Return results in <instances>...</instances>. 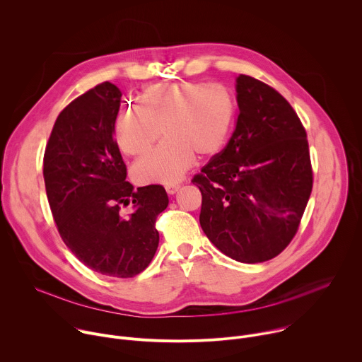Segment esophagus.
Returning a JSON list of instances; mask_svg holds the SVG:
<instances>
[{
  "label": "esophagus",
  "instance_id": "34e87169",
  "mask_svg": "<svg viewBox=\"0 0 362 362\" xmlns=\"http://www.w3.org/2000/svg\"><path fill=\"white\" fill-rule=\"evenodd\" d=\"M177 190H179V185H168L166 186V192L169 194H175Z\"/></svg>",
  "mask_w": 362,
  "mask_h": 362
}]
</instances>
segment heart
Returning <instances> with one entry per match:
<instances>
[{"label":"heart","mask_w":362,"mask_h":362,"mask_svg":"<svg viewBox=\"0 0 362 362\" xmlns=\"http://www.w3.org/2000/svg\"><path fill=\"white\" fill-rule=\"evenodd\" d=\"M238 101L223 84L175 83L150 86L140 107L119 113L115 134L130 156L144 154L162 134L165 140L134 165L140 183H175L194 163L196 153L212 158L226 144Z\"/></svg>","instance_id":"b5f03b06"}]
</instances>
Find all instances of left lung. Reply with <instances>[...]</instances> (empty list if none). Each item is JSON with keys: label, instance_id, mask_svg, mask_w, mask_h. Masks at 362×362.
Instances as JSON below:
<instances>
[{"label": "left lung", "instance_id": "8db88e82", "mask_svg": "<svg viewBox=\"0 0 362 362\" xmlns=\"http://www.w3.org/2000/svg\"><path fill=\"white\" fill-rule=\"evenodd\" d=\"M239 115L226 147L194 175L200 226L226 256L259 264L298 232L313 192L306 132L289 103L250 76L236 78Z\"/></svg>", "mask_w": 362, "mask_h": 362}]
</instances>
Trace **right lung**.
Wrapping results in <instances>:
<instances>
[{
  "mask_svg": "<svg viewBox=\"0 0 362 362\" xmlns=\"http://www.w3.org/2000/svg\"><path fill=\"white\" fill-rule=\"evenodd\" d=\"M122 91L105 81L59 115L44 153V183L59 233L80 262L101 275L133 278L159 246L163 186L133 189L113 137ZM132 206V212L122 209Z\"/></svg>",
  "mask_w": 362,
  "mask_h": 362,
  "instance_id": "obj_1",
  "label": "right lung"
}]
</instances>
